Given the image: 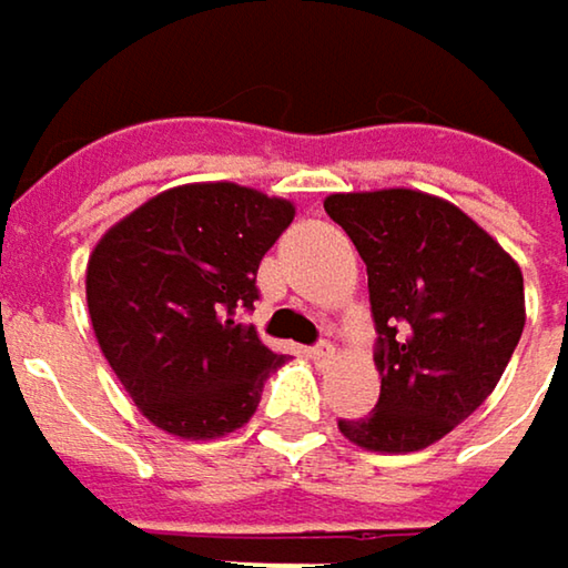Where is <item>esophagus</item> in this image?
Listing matches in <instances>:
<instances>
[{"mask_svg": "<svg viewBox=\"0 0 568 568\" xmlns=\"http://www.w3.org/2000/svg\"><path fill=\"white\" fill-rule=\"evenodd\" d=\"M312 358H315V362H332V358H335V345L325 342V338L315 342V345H312Z\"/></svg>", "mask_w": 568, "mask_h": 568, "instance_id": "esophagus-1", "label": "esophagus"}]
</instances>
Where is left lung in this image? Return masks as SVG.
I'll return each instance as SVG.
<instances>
[{"label":"left lung","instance_id":"left-lung-1","mask_svg":"<svg viewBox=\"0 0 568 568\" xmlns=\"http://www.w3.org/2000/svg\"><path fill=\"white\" fill-rule=\"evenodd\" d=\"M325 213L368 266L382 395L338 430L378 454L424 450L497 388L526 325L523 273L454 203L420 190L332 193Z\"/></svg>","mask_w":568,"mask_h":568}]
</instances>
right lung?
Segmentation results:
<instances>
[{"label":"right lung","mask_w":568,"mask_h":568,"mask_svg":"<svg viewBox=\"0 0 568 568\" xmlns=\"http://www.w3.org/2000/svg\"><path fill=\"white\" fill-rule=\"evenodd\" d=\"M295 206L240 183H183L114 223L88 260L98 345L141 414L183 440L243 427L285 355L240 315Z\"/></svg>","instance_id":"add662e5"}]
</instances>
